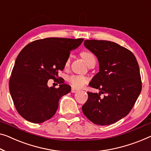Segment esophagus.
Returning a JSON list of instances; mask_svg holds the SVG:
<instances>
[{"mask_svg": "<svg viewBox=\"0 0 151 151\" xmlns=\"http://www.w3.org/2000/svg\"><path fill=\"white\" fill-rule=\"evenodd\" d=\"M78 90L76 89H74V88H72L71 89V92L72 93H76V92H78Z\"/></svg>", "mask_w": 151, "mask_h": 151, "instance_id": "34e87169", "label": "esophagus"}]
</instances>
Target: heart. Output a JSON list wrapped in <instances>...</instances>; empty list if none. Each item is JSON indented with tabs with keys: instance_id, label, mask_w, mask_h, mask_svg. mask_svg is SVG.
Here are the masks:
<instances>
[{
	"instance_id": "obj_1",
	"label": "heart",
	"mask_w": 151,
	"mask_h": 151,
	"mask_svg": "<svg viewBox=\"0 0 151 151\" xmlns=\"http://www.w3.org/2000/svg\"><path fill=\"white\" fill-rule=\"evenodd\" d=\"M81 56L85 61L88 65L91 62L96 61V58L94 54L89 51H85L81 53ZM70 62V57H68L66 61V66H68ZM68 81L73 88L75 89H81L84 87L89 82V79L86 76L83 75H71L67 78Z\"/></svg>"
}]
</instances>
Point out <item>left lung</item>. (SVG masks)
<instances>
[{
  "instance_id": "obj_1",
  "label": "left lung",
  "mask_w": 151,
  "mask_h": 151,
  "mask_svg": "<svg viewBox=\"0 0 151 151\" xmlns=\"http://www.w3.org/2000/svg\"><path fill=\"white\" fill-rule=\"evenodd\" d=\"M84 45L97 57L100 67L89 85L100 91L87 92L82 111L94 124H113L127 115L141 92L138 62L132 52L116 42L85 40ZM101 93H106L103 99Z\"/></svg>"
}]
</instances>
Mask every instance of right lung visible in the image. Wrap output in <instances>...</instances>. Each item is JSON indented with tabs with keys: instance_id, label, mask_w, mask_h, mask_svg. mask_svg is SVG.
Listing matches in <instances>:
<instances>
[{
	"instance_id": "obj_1",
	"label": "right lung",
	"mask_w": 151,
	"mask_h": 151,
	"mask_svg": "<svg viewBox=\"0 0 151 151\" xmlns=\"http://www.w3.org/2000/svg\"><path fill=\"white\" fill-rule=\"evenodd\" d=\"M83 39L46 38L35 40L20 51L9 79V91L20 115L34 123H43L55 114L58 102L71 91L60 79L58 88L49 87V79H56L64 68L70 52L82 43Z\"/></svg>"
}]
</instances>
